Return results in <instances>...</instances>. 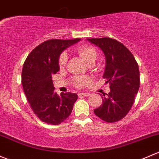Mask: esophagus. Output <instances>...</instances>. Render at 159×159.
Wrapping results in <instances>:
<instances>
[{
  "label": "esophagus",
  "mask_w": 159,
  "mask_h": 159,
  "mask_svg": "<svg viewBox=\"0 0 159 159\" xmlns=\"http://www.w3.org/2000/svg\"><path fill=\"white\" fill-rule=\"evenodd\" d=\"M91 95V93H88V92H85V93H78V96H84V97H88Z\"/></svg>",
  "instance_id": "obj_1"
}]
</instances>
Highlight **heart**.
Listing matches in <instances>:
<instances>
[{"instance_id":"heart-1","label":"heart","mask_w":159,"mask_h":159,"mask_svg":"<svg viewBox=\"0 0 159 159\" xmlns=\"http://www.w3.org/2000/svg\"><path fill=\"white\" fill-rule=\"evenodd\" d=\"M76 52L81 56L86 62L92 64L96 60L98 56V52L96 49L88 45H82L76 49ZM68 61V56L66 52H62L58 57V66L60 68H63L66 66ZM91 81L90 78L87 76L76 77L74 79V84L78 88H83L88 85Z\"/></svg>"}]
</instances>
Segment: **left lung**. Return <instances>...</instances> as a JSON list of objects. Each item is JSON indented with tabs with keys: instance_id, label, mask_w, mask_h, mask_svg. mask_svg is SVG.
<instances>
[{
	"instance_id": "1",
	"label": "left lung",
	"mask_w": 159,
	"mask_h": 159,
	"mask_svg": "<svg viewBox=\"0 0 159 159\" xmlns=\"http://www.w3.org/2000/svg\"><path fill=\"white\" fill-rule=\"evenodd\" d=\"M88 41L101 48L106 58L104 74L110 91L103 93L101 107L95 115L107 123L122 120L129 113L139 88V66L131 52L111 38H91Z\"/></svg>"
}]
</instances>
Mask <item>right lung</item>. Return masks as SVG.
<instances>
[{
  "label": "right lung",
  "instance_id": "1",
  "mask_svg": "<svg viewBox=\"0 0 159 159\" xmlns=\"http://www.w3.org/2000/svg\"><path fill=\"white\" fill-rule=\"evenodd\" d=\"M81 39H49L28 55L22 70L23 91L37 117L46 123L58 125L69 116L78 94L58 95L54 91L52 76L59 70L58 57L68 46Z\"/></svg>",
  "mask_w": 159,
  "mask_h": 159
}]
</instances>
